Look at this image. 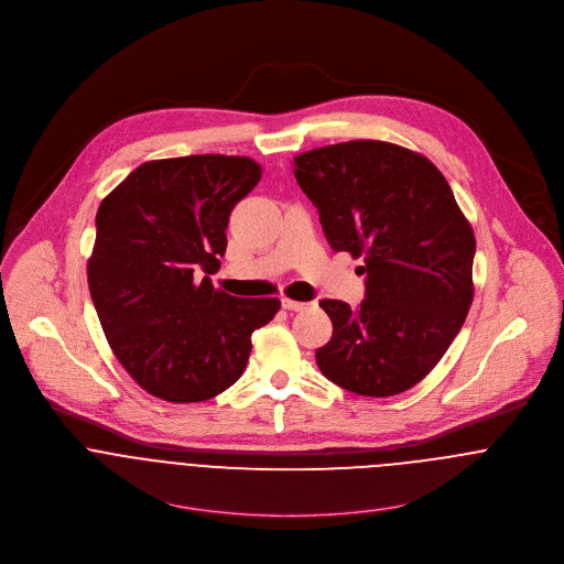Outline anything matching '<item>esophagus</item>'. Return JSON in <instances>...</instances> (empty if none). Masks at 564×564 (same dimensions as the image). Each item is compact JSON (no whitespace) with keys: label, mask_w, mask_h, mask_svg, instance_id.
Instances as JSON below:
<instances>
[{"label":"esophagus","mask_w":564,"mask_h":564,"mask_svg":"<svg viewBox=\"0 0 564 564\" xmlns=\"http://www.w3.org/2000/svg\"><path fill=\"white\" fill-rule=\"evenodd\" d=\"M282 308H284V311H293V313H304V311L315 308V304H308V302H295V300L284 297V300H282Z\"/></svg>","instance_id":"esophagus-1"}]
</instances>
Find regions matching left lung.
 <instances>
[{"mask_svg":"<svg viewBox=\"0 0 564 564\" xmlns=\"http://www.w3.org/2000/svg\"><path fill=\"white\" fill-rule=\"evenodd\" d=\"M334 251L365 260L358 308L319 302L332 338L315 351L323 376L367 398L421 382L460 332L474 302L476 237L443 173L384 141H347L295 156Z\"/></svg>","mask_w":564,"mask_h":564,"instance_id":"1","label":"left lung"}]
</instances>
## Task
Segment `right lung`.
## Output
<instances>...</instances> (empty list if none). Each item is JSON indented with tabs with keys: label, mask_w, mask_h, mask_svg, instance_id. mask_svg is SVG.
Returning <instances> with one entry per match:
<instances>
[{
	"label": "right lung",
	"mask_w": 564,
	"mask_h": 564,
	"mask_svg": "<svg viewBox=\"0 0 564 564\" xmlns=\"http://www.w3.org/2000/svg\"><path fill=\"white\" fill-rule=\"evenodd\" d=\"M260 175L245 156L143 162L99 204L88 291L117 360L154 398L224 393L245 371L251 332L280 311L275 297H232L208 278L232 208Z\"/></svg>",
	"instance_id": "1"
}]
</instances>
